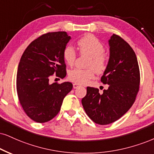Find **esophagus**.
Here are the masks:
<instances>
[{
  "label": "esophagus",
  "mask_w": 154,
  "mask_h": 154,
  "mask_svg": "<svg viewBox=\"0 0 154 154\" xmlns=\"http://www.w3.org/2000/svg\"><path fill=\"white\" fill-rule=\"evenodd\" d=\"M73 88H77L78 87H79V86H80V85H79V83H74L73 84Z\"/></svg>",
  "instance_id": "1"
}]
</instances>
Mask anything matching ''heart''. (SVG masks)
Returning a JSON list of instances; mask_svg holds the SVG:
<instances>
[{
  "label": "heart",
  "instance_id": "1",
  "mask_svg": "<svg viewBox=\"0 0 154 154\" xmlns=\"http://www.w3.org/2000/svg\"><path fill=\"white\" fill-rule=\"evenodd\" d=\"M79 54L91 57L88 69L74 68L68 72L70 81L79 84L88 83L95 76V71L103 73L107 68V58L104 54L106 48L100 40L92 34H87L77 41ZM76 52L73 46L67 45L63 51V58L68 66H72L76 59Z\"/></svg>",
  "mask_w": 154,
  "mask_h": 154
}]
</instances>
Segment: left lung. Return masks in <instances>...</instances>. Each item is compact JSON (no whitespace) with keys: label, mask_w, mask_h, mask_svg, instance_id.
<instances>
[{"label":"left lung","mask_w":154,"mask_h":154,"mask_svg":"<svg viewBox=\"0 0 154 154\" xmlns=\"http://www.w3.org/2000/svg\"><path fill=\"white\" fill-rule=\"evenodd\" d=\"M110 58L100 81L109 85L102 94L87 87L82 105L94 123L107 125L126 113L136 100L140 85V71L136 54L130 45L113 34L109 40Z\"/></svg>","instance_id":"left-lung-1"}]
</instances>
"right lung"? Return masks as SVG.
Returning <instances> with one entry per match:
<instances>
[{
  "label": "right lung",
  "mask_w": 154,
  "mask_h": 154,
  "mask_svg": "<svg viewBox=\"0 0 154 154\" xmlns=\"http://www.w3.org/2000/svg\"><path fill=\"white\" fill-rule=\"evenodd\" d=\"M70 39L65 31L45 33L28 45L20 58L17 94L25 113L35 122L45 123L54 119L73 88L70 82L49 83L52 76L66 77L63 51Z\"/></svg>",
  "instance_id": "1"
}]
</instances>
